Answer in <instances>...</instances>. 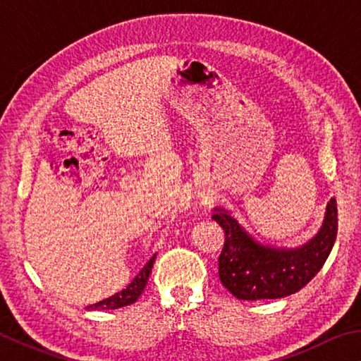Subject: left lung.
Here are the masks:
<instances>
[{"instance_id": "8db88e82", "label": "left lung", "mask_w": 361, "mask_h": 361, "mask_svg": "<svg viewBox=\"0 0 361 361\" xmlns=\"http://www.w3.org/2000/svg\"><path fill=\"white\" fill-rule=\"evenodd\" d=\"M212 219L223 228L218 258L219 280L237 299H277L304 288L325 264L338 234V207L331 199L325 221L314 239L299 248H274L255 240L223 207Z\"/></svg>"}]
</instances>
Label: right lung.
Returning a JSON list of instances; mask_svg holds the SVG:
<instances>
[{
  "instance_id": "right-lung-1",
  "label": "right lung",
  "mask_w": 361,
  "mask_h": 361,
  "mask_svg": "<svg viewBox=\"0 0 361 361\" xmlns=\"http://www.w3.org/2000/svg\"><path fill=\"white\" fill-rule=\"evenodd\" d=\"M154 258H156V255L152 256L148 262H146L142 271L138 272V276L133 279L124 290H121L119 293H116V295L103 299V301H99L92 305H87V309H100V310L108 309L109 310V309L124 307V305H130L135 302L140 298V295L143 293L146 283H148L151 269H152V264H154Z\"/></svg>"
}]
</instances>
